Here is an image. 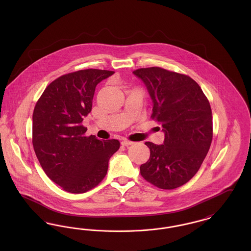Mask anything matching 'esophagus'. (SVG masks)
Masks as SVG:
<instances>
[{
	"instance_id": "1",
	"label": "esophagus",
	"mask_w": 251,
	"mask_h": 251,
	"mask_svg": "<svg viewBox=\"0 0 251 251\" xmlns=\"http://www.w3.org/2000/svg\"><path fill=\"white\" fill-rule=\"evenodd\" d=\"M134 143V142H131V141H129V140H126V139H124V140H122V142L121 144L123 145V146H131L132 144Z\"/></svg>"
}]
</instances>
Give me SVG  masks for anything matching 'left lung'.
I'll list each match as a JSON object with an SVG mask.
<instances>
[{
  "instance_id": "obj_1",
  "label": "left lung",
  "mask_w": 251,
  "mask_h": 251,
  "mask_svg": "<svg viewBox=\"0 0 251 251\" xmlns=\"http://www.w3.org/2000/svg\"><path fill=\"white\" fill-rule=\"evenodd\" d=\"M152 100V119L165 133L162 145L146 142L151 156L141 165L144 179L161 189H174L195 176L213 139L212 110L207 98L189 76L161 68L132 72Z\"/></svg>"
}]
</instances>
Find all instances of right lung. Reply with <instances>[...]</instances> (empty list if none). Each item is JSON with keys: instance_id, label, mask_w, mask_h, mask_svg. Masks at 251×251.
I'll return each instance as SVG.
<instances>
[{"instance_id": "right-lung-1", "label": "right lung", "mask_w": 251, "mask_h": 251, "mask_svg": "<svg viewBox=\"0 0 251 251\" xmlns=\"http://www.w3.org/2000/svg\"><path fill=\"white\" fill-rule=\"evenodd\" d=\"M115 72L84 70L63 75L49 84L33 114V146L40 166L64 190L81 194L105 177L117 139L84 136L82 121L92 109L96 86Z\"/></svg>"}]
</instances>
